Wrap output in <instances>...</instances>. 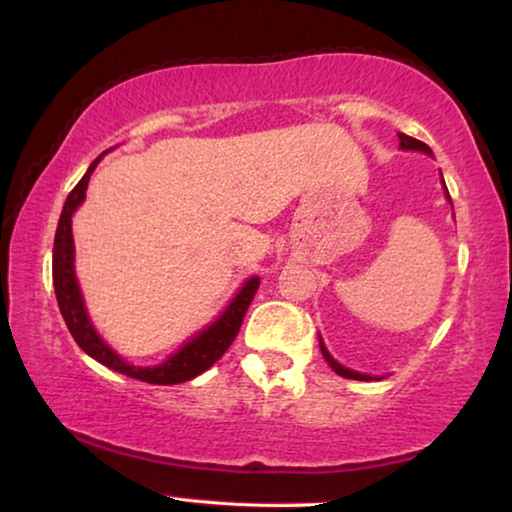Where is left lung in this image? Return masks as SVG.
<instances>
[{
  "label": "left lung",
  "mask_w": 512,
  "mask_h": 512,
  "mask_svg": "<svg viewBox=\"0 0 512 512\" xmlns=\"http://www.w3.org/2000/svg\"><path fill=\"white\" fill-rule=\"evenodd\" d=\"M398 139H401V149H405V151L431 153L429 146H426L424 142H419V139H415V137H408V135H403V132H398ZM440 177H443V174H440ZM443 186H445V181H443ZM445 195H447V200H450V193H447V188H445ZM319 347H321V354H324V359L328 361V366H331L338 375L347 377V380H373V377H370V375H361V373H356V370H349L345 366H340V363L335 361L331 354H328V349L324 347V342H321V338H319Z\"/></svg>",
  "instance_id": "8db88e82"
}]
</instances>
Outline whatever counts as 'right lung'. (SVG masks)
<instances>
[{
	"label": "right lung",
	"mask_w": 512,
	"mask_h": 512,
	"mask_svg": "<svg viewBox=\"0 0 512 512\" xmlns=\"http://www.w3.org/2000/svg\"><path fill=\"white\" fill-rule=\"evenodd\" d=\"M107 153V151H104ZM102 153V156H104ZM100 156V158H102ZM100 158H95L90 163L88 172L83 174V179L72 188V193L67 195L65 207H62L58 230H55V242H53V286H55V298H58V307L62 312V319L72 333L83 352L93 356L95 361H100L102 366H107L116 373H123L135 380L149 382V384H179L186 380H193L200 373H205L207 368H212L216 361L226 354L230 342L235 340V335L240 333L242 319L247 314L251 300L256 296L258 284L261 279L249 277L237 296L230 300V305L223 310L219 319L212 326H207L205 331H200L195 338L186 342L179 352H174L170 359L158 363L151 368H139L132 363L123 361L107 342H104L97 331L90 324V317L83 305V296L76 282L74 272V237H72V214L79 209V205L86 200V188L90 181V174L100 163Z\"/></svg>",
	"instance_id": "right-lung-1"
}]
</instances>
